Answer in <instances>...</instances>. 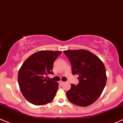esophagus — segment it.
I'll return each instance as SVG.
<instances>
[{
  "label": "esophagus",
  "instance_id": "34e87169",
  "mask_svg": "<svg viewBox=\"0 0 123 123\" xmlns=\"http://www.w3.org/2000/svg\"><path fill=\"white\" fill-rule=\"evenodd\" d=\"M63 83H64V82H63V81H62V80H60V81L59 82V83L60 85H62Z\"/></svg>",
  "mask_w": 123,
  "mask_h": 123
}]
</instances>
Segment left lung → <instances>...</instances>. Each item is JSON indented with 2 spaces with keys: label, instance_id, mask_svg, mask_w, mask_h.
Here are the masks:
<instances>
[{
  "label": "left lung",
  "instance_id": "1",
  "mask_svg": "<svg viewBox=\"0 0 123 123\" xmlns=\"http://www.w3.org/2000/svg\"><path fill=\"white\" fill-rule=\"evenodd\" d=\"M72 65L73 75H78L79 83L71 84L66 93L71 103L87 106L99 97L106 83V70L98 56L85 49L64 50Z\"/></svg>",
  "mask_w": 123,
  "mask_h": 123
}]
</instances>
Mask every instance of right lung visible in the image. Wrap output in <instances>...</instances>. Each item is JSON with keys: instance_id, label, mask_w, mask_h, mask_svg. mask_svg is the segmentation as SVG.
<instances>
[{"instance_id": "obj_1", "label": "right lung", "mask_w": 123, "mask_h": 123, "mask_svg": "<svg viewBox=\"0 0 123 123\" xmlns=\"http://www.w3.org/2000/svg\"><path fill=\"white\" fill-rule=\"evenodd\" d=\"M62 51L40 50L33 53L19 70L18 82L24 97L32 104L43 105L51 102L59 87L58 82L45 77L53 74V62Z\"/></svg>"}]
</instances>
